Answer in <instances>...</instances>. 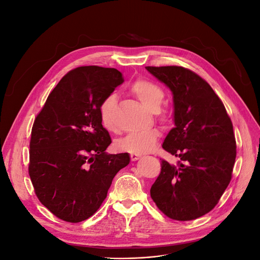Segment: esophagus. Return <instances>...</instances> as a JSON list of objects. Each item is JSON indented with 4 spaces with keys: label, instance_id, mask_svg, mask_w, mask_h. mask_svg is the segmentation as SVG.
Returning <instances> with one entry per match:
<instances>
[{
    "label": "esophagus",
    "instance_id": "34e87169",
    "mask_svg": "<svg viewBox=\"0 0 260 260\" xmlns=\"http://www.w3.org/2000/svg\"><path fill=\"white\" fill-rule=\"evenodd\" d=\"M140 158H141V155H138V154H131V160H132V161L139 160Z\"/></svg>",
    "mask_w": 260,
    "mask_h": 260
}]
</instances>
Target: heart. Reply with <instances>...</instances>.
Masks as SVG:
<instances>
[{
  "mask_svg": "<svg viewBox=\"0 0 260 260\" xmlns=\"http://www.w3.org/2000/svg\"><path fill=\"white\" fill-rule=\"evenodd\" d=\"M132 93L149 111L157 112L165 97V92L157 84L147 80L136 81L131 88ZM116 103V95L109 94L100 104V118L103 126L109 131H115L116 126L112 118L113 108ZM160 132L157 128H151L141 133H133L115 142L118 151L131 154H145L155 148Z\"/></svg>",
  "mask_w": 260,
  "mask_h": 260,
  "instance_id": "obj_1",
  "label": "heart"
}]
</instances>
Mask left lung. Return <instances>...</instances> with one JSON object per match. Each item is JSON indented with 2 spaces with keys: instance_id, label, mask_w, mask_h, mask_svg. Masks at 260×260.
<instances>
[{
  "instance_id": "1",
  "label": "left lung",
  "mask_w": 260,
  "mask_h": 260,
  "mask_svg": "<svg viewBox=\"0 0 260 260\" xmlns=\"http://www.w3.org/2000/svg\"><path fill=\"white\" fill-rule=\"evenodd\" d=\"M173 93L174 123L162 147L182 162L161 161L151 187L158 209L175 220L212 211L228 187L236 158L233 124L207 81L181 66H146Z\"/></svg>"
}]
</instances>
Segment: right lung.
Returning a JSON list of instances; mask_svg holds the SVG:
<instances>
[{"label": "right lung", "mask_w": 260, "mask_h": 260, "mask_svg": "<svg viewBox=\"0 0 260 260\" xmlns=\"http://www.w3.org/2000/svg\"><path fill=\"white\" fill-rule=\"evenodd\" d=\"M124 79L115 68L81 66L49 93L31 129L28 172L41 203L77 223L98 211L116 174L131 159L107 154L100 104Z\"/></svg>", "instance_id": "right-lung-1"}]
</instances>
